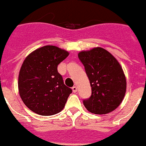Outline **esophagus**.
I'll return each mask as SVG.
<instances>
[{"mask_svg": "<svg viewBox=\"0 0 146 146\" xmlns=\"http://www.w3.org/2000/svg\"><path fill=\"white\" fill-rule=\"evenodd\" d=\"M77 86H73V87H72V91H73V92H77Z\"/></svg>", "mask_w": 146, "mask_h": 146, "instance_id": "obj_1", "label": "esophagus"}]
</instances>
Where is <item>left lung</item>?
<instances>
[{
    "instance_id": "8db88e82",
    "label": "left lung",
    "mask_w": 146,
    "mask_h": 146,
    "mask_svg": "<svg viewBox=\"0 0 146 146\" xmlns=\"http://www.w3.org/2000/svg\"><path fill=\"white\" fill-rule=\"evenodd\" d=\"M89 78L92 95L83 100L88 111L107 114L117 109L123 101L127 82L122 67L110 52L95 47L78 54Z\"/></svg>"
}]
</instances>
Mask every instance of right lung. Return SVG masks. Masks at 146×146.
Listing matches in <instances>:
<instances>
[{"instance_id": "obj_1", "label": "right lung", "mask_w": 146, "mask_h": 146, "mask_svg": "<svg viewBox=\"0 0 146 146\" xmlns=\"http://www.w3.org/2000/svg\"><path fill=\"white\" fill-rule=\"evenodd\" d=\"M69 55L55 46H44L25 57L19 74L20 97L29 109L39 115L60 112L72 90L64 84L57 66Z\"/></svg>"}]
</instances>
